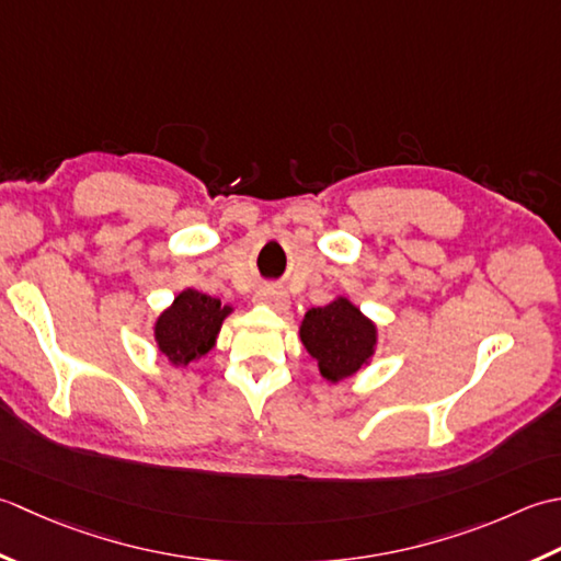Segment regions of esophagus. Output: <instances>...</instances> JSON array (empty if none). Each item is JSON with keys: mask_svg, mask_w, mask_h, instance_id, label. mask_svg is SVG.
Instances as JSON below:
<instances>
[{"mask_svg": "<svg viewBox=\"0 0 561 561\" xmlns=\"http://www.w3.org/2000/svg\"><path fill=\"white\" fill-rule=\"evenodd\" d=\"M254 300L259 305H266V307H273V310H285V307L290 305L288 300V293H285L283 288H276V285H264V288H259Z\"/></svg>", "mask_w": 561, "mask_h": 561, "instance_id": "obj_1", "label": "esophagus"}]
</instances>
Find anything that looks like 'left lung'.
Listing matches in <instances>:
<instances>
[{
    "label": "left lung",
    "mask_w": 561,
    "mask_h": 561,
    "mask_svg": "<svg viewBox=\"0 0 561 561\" xmlns=\"http://www.w3.org/2000/svg\"><path fill=\"white\" fill-rule=\"evenodd\" d=\"M300 341L317 360L322 377L339 382L370 363L377 327L348 297H336L334 302L307 310L300 324Z\"/></svg>",
    "instance_id": "1"
}]
</instances>
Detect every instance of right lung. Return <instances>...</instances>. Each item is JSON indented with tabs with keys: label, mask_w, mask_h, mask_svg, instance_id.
<instances>
[{
	"label": "right lung",
	"mask_w": 561,
	"mask_h": 561,
	"mask_svg": "<svg viewBox=\"0 0 561 561\" xmlns=\"http://www.w3.org/2000/svg\"><path fill=\"white\" fill-rule=\"evenodd\" d=\"M230 312L232 307L222 305L217 297L186 288L157 317V348L171 365H188L215 346L225 317Z\"/></svg>",
	"instance_id": "1"
}]
</instances>
